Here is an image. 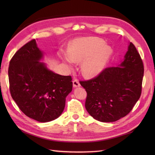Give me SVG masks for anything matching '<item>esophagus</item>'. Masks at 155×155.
Returning a JSON list of instances; mask_svg holds the SVG:
<instances>
[{
	"mask_svg": "<svg viewBox=\"0 0 155 155\" xmlns=\"http://www.w3.org/2000/svg\"><path fill=\"white\" fill-rule=\"evenodd\" d=\"M72 83H73V87H79L81 86V84L79 83V81L77 79V78H74L72 81Z\"/></svg>",
	"mask_w": 155,
	"mask_h": 155,
	"instance_id": "esophagus-1",
	"label": "esophagus"
}]
</instances>
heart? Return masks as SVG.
<instances>
[{
  "mask_svg": "<svg viewBox=\"0 0 155 155\" xmlns=\"http://www.w3.org/2000/svg\"><path fill=\"white\" fill-rule=\"evenodd\" d=\"M68 54H62L67 63L72 66L73 62H81V70L87 77H94L104 70L112 54V49L104 42L96 38H87L75 41L68 49Z\"/></svg>",
  "mask_w": 155,
  "mask_h": 155,
  "instance_id": "heart-1",
  "label": "heart"
}]
</instances>
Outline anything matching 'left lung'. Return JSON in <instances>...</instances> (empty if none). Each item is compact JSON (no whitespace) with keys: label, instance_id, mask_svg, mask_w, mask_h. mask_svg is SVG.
<instances>
[{"label":"left lung","instance_id":"obj_1","mask_svg":"<svg viewBox=\"0 0 155 155\" xmlns=\"http://www.w3.org/2000/svg\"><path fill=\"white\" fill-rule=\"evenodd\" d=\"M143 74L142 59L130 42L124 61L118 67H107L96 77L80 81L87 93L85 108L88 113L104 123L126 116L140 97Z\"/></svg>","mask_w":155,"mask_h":155}]
</instances>
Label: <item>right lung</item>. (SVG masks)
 Listing matches in <instances>:
<instances>
[{"label":"right lung","mask_w":155,"mask_h":155,"mask_svg":"<svg viewBox=\"0 0 155 155\" xmlns=\"http://www.w3.org/2000/svg\"><path fill=\"white\" fill-rule=\"evenodd\" d=\"M35 39L25 44L11 58L8 67L11 97L26 116L41 123L57 118L72 89V77L48 70Z\"/></svg>","instance_id":"add662e5"}]
</instances>
